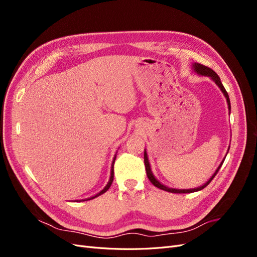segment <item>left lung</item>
<instances>
[{
  "instance_id": "1",
  "label": "left lung",
  "mask_w": 257,
  "mask_h": 257,
  "mask_svg": "<svg viewBox=\"0 0 257 257\" xmlns=\"http://www.w3.org/2000/svg\"><path fill=\"white\" fill-rule=\"evenodd\" d=\"M193 67H194V71H195L197 74H200V75H204V76H209V77H211L212 78V80L219 85V88L221 89V91L224 93V95H225V97H226V100H227V104H228V109L230 110V100H229V96H228V93L226 92V90H225V88H224V85L222 84V82H221V79H220V77L217 76V74L213 71V69H211L210 67H208V66H205V65H203V64H199V63H194V65H193ZM144 160H145V166H146V172H147V176H148V178H149V180H150V182L154 185V186H157V188H159V189H161V190H164V191H166V192H170V193H176V194H182V193H193V192H197V191H200V190H203L204 188H206V186L211 182V180L212 179L215 177V175L217 174V172H219L220 170V168H221V166H222V164L224 163V160L222 161V163H221V165L217 167V169H216V172L214 173V175L209 179V180L207 181V183H205L204 185H201V186H199V188H196V189H191V190H176V189H169V188H167V186H165L164 184H162V183H160L157 179L154 178V176L152 175V172H151V168H150V164H149V161H148V155H147V153H146V151H145V154H144Z\"/></svg>"
}]
</instances>
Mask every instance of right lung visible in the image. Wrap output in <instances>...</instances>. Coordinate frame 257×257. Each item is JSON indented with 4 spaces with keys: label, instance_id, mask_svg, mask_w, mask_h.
<instances>
[{
    "label": "right lung",
    "instance_id": "obj_1",
    "mask_svg": "<svg viewBox=\"0 0 257 257\" xmlns=\"http://www.w3.org/2000/svg\"><path fill=\"white\" fill-rule=\"evenodd\" d=\"M114 160H115V158L113 159V162H112V166H111V174H110V179H109V181H108V183H107V185L105 186V189L103 190V191H100L98 194H96V195L94 196V197H97V196H99V195H102V194H104L108 189L110 188V185H111V183H112V181H113V164H114ZM94 197H91V198H89V199H87V200H90V199H93Z\"/></svg>",
    "mask_w": 257,
    "mask_h": 257
}]
</instances>
